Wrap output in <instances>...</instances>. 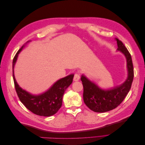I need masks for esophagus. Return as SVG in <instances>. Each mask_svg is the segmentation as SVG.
Listing matches in <instances>:
<instances>
[{
    "label": "esophagus",
    "mask_w": 145,
    "mask_h": 145,
    "mask_svg": "<svg viewBox=\"0 0 145 145\" xmlns=\"http://www.w3.org/2000/svg\"><path fill=\"white\" fill-rule=\"evenodd\" d=\"M79 79H80V75H79V74L77 73V72L74 74V78H73L74 81H76H76H78Z\"/></svg>",
    "instance_id": "esophagus-1"
}]
</instances>
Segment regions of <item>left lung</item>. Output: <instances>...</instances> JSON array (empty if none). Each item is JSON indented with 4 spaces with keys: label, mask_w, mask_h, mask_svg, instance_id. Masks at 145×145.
Masks as SVG:
<instances>
[{
    "label": "left lung",
    "mask_w": 145,
    "mask_h": 145,
    "mask_svg": "<svg viewBox=\"0 0 145 145\" xmlns=\"http://www.w3.org/2000/svg\"><path fill=\"white\" fill-rule=\"evenodd\" d=\"M118 48L123 54L127 61L128 76L121 85L109 90H103L83 75L81 80L83 86V100L91 110L96 112H105L115 109L119 105L129 93L134 78V68L132 58L123 42L116 38Z\"/></svg>",
    "instance_id": "left-lung-1"
}]
</instances>
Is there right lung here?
<instances>
[{"instance_id": "add662e5", "label": "right lung", "mask_w": 145, "mask_h": 145, "mask_svg": "<svg viewBox=\"0 0 145 145\" xmlns=\"http://www.w3.org/2000/svg\"><path fill=\"white\" fill-rule=\"evenodd\" d=\"M28 42V41L27 42ZM24 46L17 52L12 61V77L17 95L25 106L35 114L49 117L55 114L62 106L65 91L71 84L74 74H71L57 81L45 93L38 95L29 94L17 84L14 75V67L19 52Z\"/></svg>"}]
</instances>
